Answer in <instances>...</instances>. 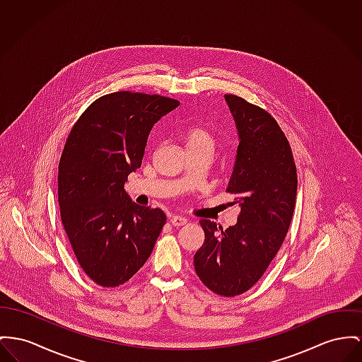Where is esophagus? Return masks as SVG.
Listing matches in <instances>:
<instances>
[{"mask_svg":"<svg viewBox=\"0 0 362 362\" xmlns=\"http://www.w3.org/2000/svg\"><path fill=\"white\" fill-rule=\"evenodd\" d=\"M169 222L173 225V226H182V225H185V223H187V219L184 217L173 216V217H170Z\"/></svg>","mask_w":362,"mask_h":362,"instance_id":"esophagus-1","label":"esophagus"}]
</instances>
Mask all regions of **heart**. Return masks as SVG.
Wrapping results in <instances>:
<instances>
[{
  "label": "heart",
  "mask_w": 362,
  "mask_h": 362,
  "mask_svg": "<svg viewBox=\"0 0 362 362\" xmlns=\"http://www.w3.org/2000/svg\"><path fill=\"white\" fill-rule=\"evenodd\" d=\"M181 141L188 153H204L210 158L214 152L217 139L211 127L204 123H194L181 133Z\"/></svg>",
  "instance_id": "1"
}]
</instances>
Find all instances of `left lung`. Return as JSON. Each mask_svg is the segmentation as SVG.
<instances>
[{
	"label": "left lung",
	"instance_id": "1",
	"mask_svg": "<svg viewBox=\"0 0 362 362\" xmlns=\"http://www.w3.org/2000/svg\"><path fill=\"white\" fill-rule=\"evenodd\" d=\"M240 143L226 192L240 206L235 226L200 219L204 241L193 257L200 281L221 296H238L264 276L287 236L298 177L288 140L264 108L225 95Z\"/></svg>",
	"mask_w": 362,
	"mask_h": 362
}]
</instances>
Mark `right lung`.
Here are the masks:
<instances>
[{
	"instance_id": "obj_1",
	"label": "right lung",
	"mask_w": 362,
	"mask_h": 362,
	"mask_svg": "<svg viewBox=\"0 0 362 362\" xmlns=\"http://www.w3.org/2000/svg\"><path fill=\"white\" fill-rule=\"evenodd\" d=\"M180 101L129 90L98 97L75 122L59 162L60 217L79 266L104 288L129 281L166 223L133 203L124 182L143 162L152 126Z\"/></svg>"
}]
</instances>
